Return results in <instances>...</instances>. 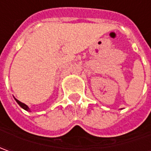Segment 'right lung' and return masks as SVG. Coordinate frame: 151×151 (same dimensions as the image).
Returning a JSON list of instances; mask_svg holds the SVG:
<instances>
[{"label":"right lung","instance_id":"add662e5","mask_svg":"<svg viewBox=\"0 0 151 151\" xmlns=\"http://www.w3.org/2000/svg\"><path fill=\"white\" fill-rule=\"evenodd\" d=\"M14 98H15V97H14ZM15 100H16V101H17V102L18 103V105H19V106H20L22 108H23V109H24V110H26V111H28V112H30V108L27 107V106L25 103H23V102H22V101H18V100H17V98H15Z\"/></svg>","mask_w":151,"mask_h":151}]
</instances>
